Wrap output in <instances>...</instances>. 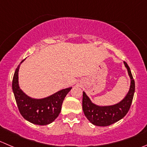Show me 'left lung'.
Wrapping results in <instances>:
<instances>
[{
    "mask_svg": "<svg viewBox=\"0 0 147 147\" xmlns=\"http://www.w3.org/2000/svg\"><path fill=\"white\" fill-rule=\"evenodd\" d=\"M130 78V88L126 96L120 102L111 105H99L91 101L89 97L83 92L82 109L88 120L95 126H108L123 119L129 111L131 105L135 91V82L130 68L123 62Z\"/></svg>",
    "mask_w": 147,
    "mask_h": 147,
    "instance_id": "left-lung-1",
    "label": "left lung"
}]
</instances>
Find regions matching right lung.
I'll list each match as a JSON object with an SVG mask.
<instances>
[{"label": "right lung", "instance_id": "right-lung-1", "mask_svg": "<svg viewBox=\"0 0 147 147\" xmlns=\"http://www.w3.org/2000/svg\"><path fill=\"white\" fill-rule=\"evenodd\" d=\"M22 61L17 67L12 82L14 97L21 116L28 121L36 125L45 126L52 123L59 116L62 102L72 87L62 89L43 98L28 96L20 88L18 84V70Z\"/></svg>", "mask_w": 147, "mask_h": 147}]
</instances>
